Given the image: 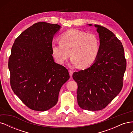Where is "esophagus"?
<instances>
[{
	"instance_id": "1",
	"label": "esophagus",
	"mask_w": 133,
	"mask_h": 133,
	"mask_svg": "<svg viewBox=\"0 0 133 133\" xmlns=\"http://www.w3.org/2000/svg\"><path fill=\"white\" fill-rule=\"evenodd\" d=\"M69 74H70V77H71V76H72V75H73V70H69Z\"/></svg>"
}]
</instances>
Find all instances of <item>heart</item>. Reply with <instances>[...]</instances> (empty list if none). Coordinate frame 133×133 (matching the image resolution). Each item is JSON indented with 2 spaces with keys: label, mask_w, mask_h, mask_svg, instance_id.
<instances>
[{
  "label": "heart",
  "mask_w": 133,
  "mask_h": 133,
  "mask_svg": "<svg viewBox=\"0 0 133 133\" xmlns=\"http://www.w3.org/2000/svg\"><path fill=\"white\" fill-rule=\"evenodd\" d=\"M60 43L52 44V53L58 63L62 64L70 57L71 63L82 68L91 65L97 59L100 44L93 34L77 29H70L60 38Z\"/></svg>",
  "instance_id": "1"
}]
</instances>
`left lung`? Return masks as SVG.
I'll list each match as a JSON object with an SVG mask.
<instances>
[{"label": "left lung", "instance_id": "1", "mask_svg": "<svg viewBox=\"0 0 133 133\" xmlns=\"http://www.w3.org/2000/svg\"><path fill=\"white\" fill-rule=\"evenodd\" d=\"M94 26L100 39L98 57L91 66L73 74L78 84L79 106L91 111L103 109L118 95L127 67L121 42L107 28Z\"/></svg>", "mask_w": 133, "mask_h": 133}]
</instances>
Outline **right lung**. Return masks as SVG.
<instances>
[{"label":"right lung","mask_w":133,"mask_h":133,"mask_svg":"<svg viewBox=\"0 0 133 133\" xmlns=\"http://www.w3.org/2000/svg\"><path fill=\"white\" fill-rule=\"evenodd\" d=\"M60 26L39 22L21 34L12 46L8 67L10 86L30 109L44 111L56 105L68 69L55 63L52 41Z\"/></svg>","instance_id":"right-lung-1"}]
</instances>
